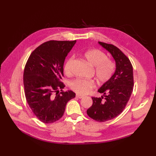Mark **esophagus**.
Listing matches in <instances>:
<instances>
[{
    "mask_svg": "<svg viewBox=\"0 0 156 156\" xmlns=\"http://www.w3.org/2000/svg\"><path fill=\"white\" fill-rule=\"evenodd\" d=\"M76 97H77V98H83L84 97V96H82V95H80V94H76Z\"/></svg>",
    "mask_w": 156,
    "mask_h": 156,
    "instance_id": "34e87169",
    "label": "esophagus"
}]
</instances>
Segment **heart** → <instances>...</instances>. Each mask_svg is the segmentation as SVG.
Returning <instances> with one entry per match:
<instances>
[{"label":"heart","instance_id":"1","mask_svg":"<svg viewBox=\"0 0 156 156\" xmlns=\"http://www.w3.org/2000/svg\"><path fill=\"white\" fill-rule=\"evenodd\" d=\"M84 57L89 64L94 67L96 78L99 82L104 84L110 80L115 71V65L106 54L98 49H91L85 53ZM73 60L74 58H70L66 61L64 66L66 74H70ZM69 86L76 93L84 95L93 88L94 84L92 80L77 78L69 82Z\"/></svg>","mask_w":156,"mask_h":156}]
</instances>
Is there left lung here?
<instances>
[{
  "instance_id": "8db88e82",
  "label": "left lung",
  "mask_w": 156,
  "mask_h": 156,
  "mask_svg": "<svg viewBox=\"0 0 156 156\" xmlns=\"http://www.w3.org/2000/svg\"><path fill=\"white\" fill-rule=\"evenodd\" d=\"M111 53L116 62V69L110 80L98 89L101 97H92V105L87 115L94 120L105 122L117 117L124 110L133 89V66L129 59L120 49L112 44L98 41Z\"/></svg>"
}]
</instances>
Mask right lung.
I'll list each match as a JSON object with an SVG mask.
<instances>
[{"label": "right lung", "mask_w": 156, "mask_h": 156, "mask_svg": "<svg viewBox=\"0 0 156 156\" xmlns=\"http://www.w3.org/2000/svg\"><path fill=\"white\" fill-rule=\"evenodd\" d=\"M76 42L46 41L31 53L26 63L23 73L26 100L34 115L44 123L62 118L66 104L76 96L72 90L62 91L65 85L61 81L66 57ZM59 89L62 92L59 94Z\"/></svg>", "instance_id": "1"}]
</instances>
